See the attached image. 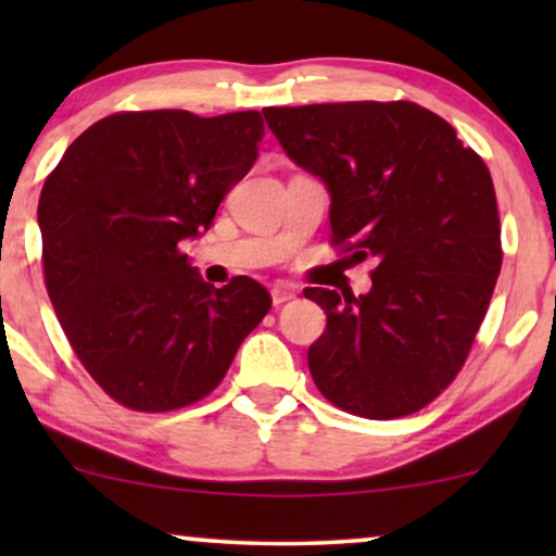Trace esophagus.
Returning <instances> with one entry per match:
<instances>
[{
	"mask_svg": "<svg viewBox=\"0 0 556 556\" xmlns=\"http://www.w3.org/2000/svg\"><path fill=\"white\" fill-rule=\"evenodd\" d=\"M270 295H273V306H280V303L295 299V286L276 283V286L270 288Z\"/></svg>",
	"mask_w": 556,
	"mask_h": 556,
	"instance_id": "obj_1",
	"label": "esophagus"
}]
</instances>
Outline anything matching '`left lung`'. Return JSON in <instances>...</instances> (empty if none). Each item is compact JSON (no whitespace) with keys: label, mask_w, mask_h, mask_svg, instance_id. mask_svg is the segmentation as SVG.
I'll return each instance as SVG.
<instances>
[{"label":"left lung","mask_w":556,"mask_h":556,"mask_svg":"<svg viewBox=\"0 0 556 556\" xmlns=\"http://www.w3.org/2000/svg\"><path fill=\"white\" fill-rule=\"evenodd\" d=\"M301 169L329 189L331 242L375 261L369 293L306 288L326 311L308 346L318 392L369 420L438 397L473 344L501 273L489 166L409 101L263 109Z\"/></svg>","instance_id":"8db88e82"}]
</instances>
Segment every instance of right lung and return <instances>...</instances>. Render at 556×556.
<instances>
[{
	"label": "right lung",
	"mask_w": 556,
	"mask_h": 556,
	"mask_svg": "<svg viewBox=\"0 0 556 556\" xmlns=\"http://www.w3.org/2000/svg\"><path fill=\"white\" fill-rule=\"evenodd\" d=\"M261 139L257 111L113 113L45 181L37 223L52 308L88 375L124 407L202 400L270 311L257 280L215 288L181 253L210 230Z\"/></svg>",
	"instance_id": "right-lung-1"
}]
</instances>
